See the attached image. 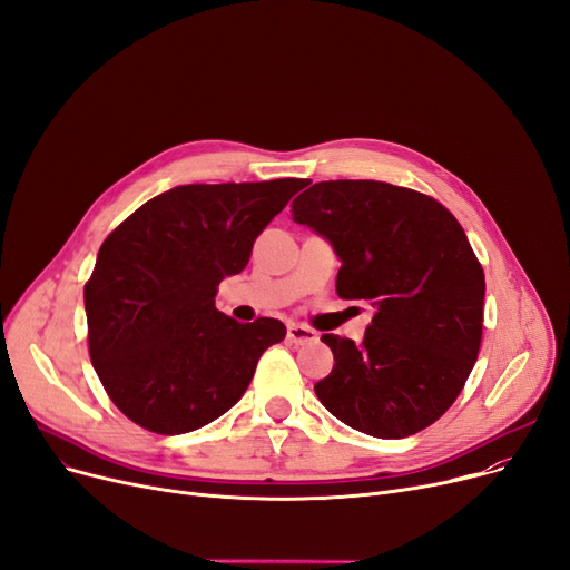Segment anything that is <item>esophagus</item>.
Masks as SVG:
<instances>
[{
	"label": "esophagus",
	"mask_w": 570,
	"mask_h": 570,
	"mask_svg": "<svg viewBox=\"0 0 570 570\" xmlns=\"http://www.w3.org/2000/svg\"><path fill=\"white\" fill-rule=\"evenodd\" d=\"M286 340H288V344L305 346V344H314V342H318V335L312 331V327H307V325H297V323H293V325H288Z\"/></svg>",
	"instance_id": "obj_1"
}]
</instances>
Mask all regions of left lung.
<instances>
[{"mask_svg":"<svg viewBox=\"0 0 570 570\" xmlns=\"http://www.w3.org/2000/svg\"><path fill=\"white\" fill-rule=\"evenodd\" d=\"M291 207L342 258V301L376 307L363 344L321 337L335 355L314 385L321 404L379 439L430 428L462 393L483 340L485 273L464 228L436 198L376 179L316 183Z\"/></svg>","mask_w":570,"mask_h":570,"instance_id":"obj_1","label":"left lung"}]
</instances>
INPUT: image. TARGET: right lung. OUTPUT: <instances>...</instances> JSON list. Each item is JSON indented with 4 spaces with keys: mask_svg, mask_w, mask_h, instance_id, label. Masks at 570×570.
I'll return each instance as SVG.
<instances>
[{
    "mask_svg": "<svg viewBox=\"0 0 570 570\" xmlns=\"http://www.w3.org/2000/svg\"><path fill=\"white\" fill-rule=\"evenodd\" d=\"M305 179L185 185L142 203L99 249L85 284L87 344L112 404L155 434H185L226 413L277 318L237 323L215 307L219 282L243 273L254 239Z\"/></svg>",
    "mask_w": 570,
    "mask_h": 570,
    "instance_id": "add662e5",
    "label": "right lung"
}]
</instances>
